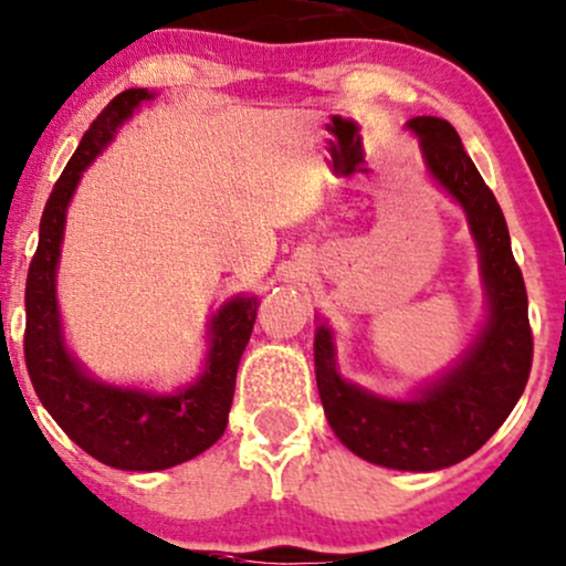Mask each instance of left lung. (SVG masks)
Instances as JSON below:
<instances>
[{
  "label": "left lung",
  "instance_id": "8db88e82",
  "mask_svg": "<svg viewBox=\"0 0 566 566\" xmlns=\"http://www.w3.org/2000/svg\"><path fill=\"white\" fill-rule=\"evenodd\" d=\"M408 126L421 139L431 177L467 209L480 243L490 321L461 363L416 400H381L344 381L325 325L315 334V374L331 429L352 453L387 469L437 471L476 453L520 402L533 368V328L506 219L453 124L418 116Z\"/></svg>",
  "mask_w": 566,
  "mask_h": 566
}]
</instances>
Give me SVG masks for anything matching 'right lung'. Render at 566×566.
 I'll return each mask as SVG.
<instances>
[{
	"label": "right lung",
	"instance_id": "right-lung-1",
	"mask_svg": "<svg viewBox=\"0 0 566 566\" xmlns=\"http://www.w3.org/2000/svg\"><path fill=\"white\" fill-rule=\"evenodd\" d=\"M148 90H126L105 105L71 156L46 198L39 245L25 277V368L39 400L57 427L84 453L105 467L158 471L209 450L228 427L235 374L256 321V296L232 298L211 323V349L203 376L175 395H145L105 387L82 374L63 347L55 302V268L63 241L65 209L78 177L108 145L116 126L148 99Z\"/></svg>",
	"mask_w": 566,
	"mask_h": 566
}]
</instances>
